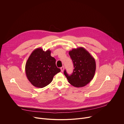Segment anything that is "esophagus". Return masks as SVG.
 <instances>
[{
	"label": "esophagus",
	"mask_w": 124,
	"mask_h": 124,
	"mask_svg": "<svg viewBox=\"0 0 124 124\" xmlns=\"http://www.w3.org/2000/svg\"><path fill=\"white\" fill-rule=\"evenodd\" d=\"M64 66H62V67L61 68V72H63L64 71Z\"/></svg>",
	"instance_id": "1"
}]
</instances>
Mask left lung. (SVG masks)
Listing matches in <instances>:
<instances>
[{
	"instance_id": "left-lung-1",
	"label": "left lung",
	"mask_w": 124,
	"mask_h": 124,
	"mask_svg": "<svg viewBox=\"0 0 124 124\" xmlns=\"http://www.w3.org/2000/svg\"><path fill=\"white\" fill-rule=\"evenodd\" d=\"M74 66L73 73L68 75L66 70L64 75L68 82L76 87H82L93 78L96 68L94 58L84 47L74 48L69 52Z\"/></svg>"
}]
</instances>
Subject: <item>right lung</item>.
<instances>
[{
    "label": "right lung",
    "instance_id": "1",
    "mask_svg": "<svg viewBox=\"0 0 124 124\" xmlns=\"http://www.w3.org/2000/svg\"><path fill=\"white\" fill-rule=\"evenodd\" d=\"M51 51H45L39 47L34 50L25 64L27 79L35 87L43 88L52 81L61 70L56 67L55 59L51 56Z\"/></svg>",
    "mask_w": 124,
    "mask_h": 124
}]
</instances>
